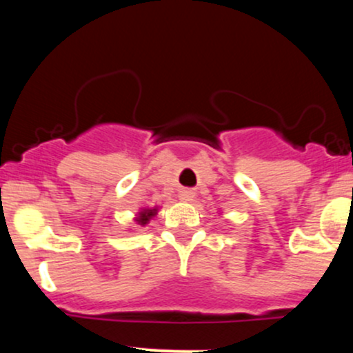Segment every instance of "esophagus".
<instances>
[{
  "label": "esophagus",
  "mask_w": 353,
  "mask_h": 353,
  "mask_svg": "<svg viewBox=\"0 0 353 353\" xmlns=\"http://www.w3.org/2000/svg\"><path fill=\"white\" fill-rule=\"evenodd\" d=\"M179 199L188 202V201H192L194 199V192L190 189H181L179 190Z\"/></svg>",
  "instance_id": "obj_1"
}]
</instances>
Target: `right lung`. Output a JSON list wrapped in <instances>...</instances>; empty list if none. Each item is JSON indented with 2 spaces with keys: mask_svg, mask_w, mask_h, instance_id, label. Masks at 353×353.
Here are the masks:
<instances>
[{
  "mask_svg": "<svg viewBox=\"0 0 353 353\" xmlns=\"http://www.w3.org/2000/svg\"><path fill=\"white\" fill-rule=\"evenodd\" d=\"M157 212H159V208H157V205H154V208H143L136 214L134 222L137 225H141V228H144V225H148L149 222H151V219L157 216Z\"/></svg>",
  "mask_w": 353,
  "mask_h": 353,
  "instance_id": "add662e5",
  "label": "right lung"
}]
</instances>
